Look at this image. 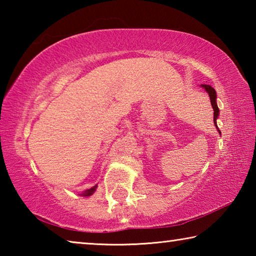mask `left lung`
Here are the masks:
<instances>
[{"label": "left lung", "instance_id": "obj_1", "mask_svg": "<svg viewBox=\"0 0 256 256\" xmlns=\"http://www.w3.org/2000/svg\"><path fill=\"white\" fill-rule=\"evenodd\" d=\"M201 86L203 89L206 90V92L209 94V97H210V100H211V105H212V108H214V126L216 128V131L219 132V134H222V132H220V130L218 128V125H216V120H218L219 118V108H218V105H216V90L212 88L211 86H208V84H201Z\"/></svg>", "mask_w": 256, "mask_h": 256}]
</instances>
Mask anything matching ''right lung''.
Segmentation results:
<instances>
[{
	"mask_svg": "<svg viewBox=\"0 0 256 256\" xmlns=\"http://www.w3.org/2000/svg\"><path fill=\"white\" fill-rule=\"evenodd\" d=\"M97 186L98 185H94V186H92V188H89V190H86L84 192H82L80 196H92V194L96 192V190H97Z\"/></svg>",
	"mask_w": 256,
	"mask_h": 256,
	"instance_id": "obj_1",
	"label": "right lung"
}]
</instances>
